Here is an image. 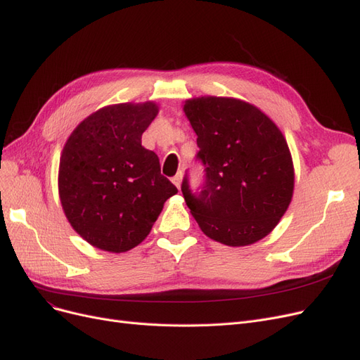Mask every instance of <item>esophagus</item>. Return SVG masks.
Wrapping results in <instances>:
<instances>
[{
  "label": "esophagus",
  "mask_w": 360,
  "mask_h": 360,
  "mask_svg": "<svg viewBox=\"0 0 360 360\" xmlns=\"http://www.w3.org/2000/svg\"><path fill=\"white\" fill-rule=\"evenodd\" d=\"M181 180H183V174H181V172H179L177 176L172 177V183L176 184V186H177L179 189H180V186H181Z\"/></svg>",
  "instance_id": "obj_1"
}]
</instances>
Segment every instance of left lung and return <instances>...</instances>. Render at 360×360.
<instances>
[{"label":"left lung","instance_id":"left-lung-1","mask_svg":"<svg viewBox=\"0 0 360 360\" xmlns=\"http://www.w3.org/2000/svg\"><path fill=\"white\" fill-rule=\"evenodd\" d=\"M183 111L197 134L204 183L184 201L201 231L228 246L252 245L278 225L292 198L294 168L287 141L257 106L233 97L186 101Z\"/></svg>","mask_w":360,"mask_h":360}]
</instances>
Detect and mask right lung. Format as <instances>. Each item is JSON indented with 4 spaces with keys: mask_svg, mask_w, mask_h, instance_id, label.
Wrapping results in <instances>:
<instances>
[{
    "mask_svg": "<svg viewBox=\"0 0 360 360\" xmlns=\"http://www.w3.org/2000/svg\"><path fill=\"white\" fill-rule=\"evenodd\" d=\"M158 112L153 102L105 106L81 122L63 148V210L94 248L118 254L138 246L177 193L160 174L158 155L141 146Z\"/></svg>",
    "mask_w": 360,
    "mask_h": 360,
    "instance_id": "add662e5",
    "label": "right lung"
}]
</instances>
